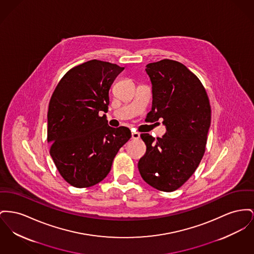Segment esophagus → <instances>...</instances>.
I'll return each mask as SVG.
<instances>
[{
    "label": "esophagus",
    "mask_w": 254,
    "mask_h": 254,
    "mask_svg": "<svg viewBox=\"0 0 254 254\" xmlns=\"http://www.w3.org/2000/svg\"><path fill=\"white\" fill-rule=\"evenodd\" d=\"M131 138H132L133 140L139 139V138H140V133H138V132H132V133H131Z\"/></svg>",
    "instance_id": "1"
}]
</instances>
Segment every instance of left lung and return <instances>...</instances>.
Returning <instances> with one entry per match:
<instances>
[{"label": "left lung", "mask_w": 254, "mask_h": 254, "mask_svg": "<svg viewBox=\"0 0 254 254\" xmlns=\"http://www.w3.org/2000/svg\"><path fill=\"white\" fill-rule=\"evenodd\" d=\"M146 67L152 88L147 119L161 120L167 131L156 139L141 134L147 151L138 169L151 187L173 192L190 179L204 154L211 108L200 80L182 63L163 60Z\"/></svg>", "instance_id": "8db88e82"}]
</instances>
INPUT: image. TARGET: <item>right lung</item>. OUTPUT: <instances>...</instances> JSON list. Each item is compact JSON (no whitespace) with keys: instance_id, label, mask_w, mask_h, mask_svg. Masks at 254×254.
<instances>
[{"instance_id":"add662e5","label":"right lung","mask_w":254,"mask_h":254,"mask_svg":"<svg viewBox=\"0 0 254 254\" xmlns=\"http://www.w3.org/2000/svg\"><path fill=\"white\" fill-rule=\"evenodd\" d=\"M124 70L117 64L89 60L68 71L48 110L50 153L60 175L76 188L101 182L119 149L130 139L126 127H111L106 113L109 89Z\"/></svg>"}]
</instances>
